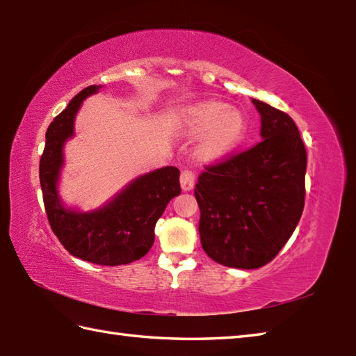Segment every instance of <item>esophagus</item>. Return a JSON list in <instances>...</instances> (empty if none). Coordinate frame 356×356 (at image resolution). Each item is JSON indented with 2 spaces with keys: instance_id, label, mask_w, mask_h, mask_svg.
Masks as SVG:
<instances>
[{
  "instance_id": "34e87169",
  "label": "esophagus",
  "mask_w": 356,
  "mask_h": 356,
  "mask_svg": "<svg viewBox=\"0 0 356 356\" xmlns=\"http://www.w3.org/2000/svg\"><path fill=\"white\" fill-rule=\"evenodd\" d=\"M195 184V174L191 170H185L180 172V186L184 191H191Z\"/></svg>"
}]
</instances>
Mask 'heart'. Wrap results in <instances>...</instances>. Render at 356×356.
Wrapping results in <instances>:
<instances>
[{
	"label": "heart",
	"instance_id": "b5f03b06",
	"mask_svg": "<svg viewBox=\"0 0 356 356\" xmlns=\"http://www.w3.org/2000/svg\"><path fill=\"white\" fill-rule=\"evenodd\" d=\"M182 130L197 136L195 153L203 161H220L231 154L248 131V120L236 107L220 102H202L185 110Z\"/></svg>",
	"mask_w": 356,
	"mask_h": 356
}]
</instances>
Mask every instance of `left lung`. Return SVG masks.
I'll use <instances>...</instances> for the list:
<instances>
[{
	"label": "left lung",
	"mask_w": 356,
	"mask_h": 356,
	"mask_svg": "<svg viewBox=\"0 0 356 356\" xmlns=\"http://www.w3.org/2000/svg\"><path fill=\"white\" fill-rule=\"evenodd\" d=\"M261 142L207 166L195 185L202 248L228 268L257 269L280 252L305 208L307 156L289 115L252 99Z\"/></svg>",
	"instance_id": "1"
}]
</instances>
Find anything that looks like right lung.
<instances>
[{"label":"right lung","instance_id":"1","mask_svg":"<svg viewBox=\"0 0 356 356\" xmlns=\"http://www.w3.org/2000/svg\"><path fill=\"white\" fill-rule=\"evenodd\" d=\"M101 87L82 90L49 125L40 182L51 231L67 251L90 263L118 266L142 259L153 246L157 220L170 200L180 194V171L176 166H163L142 174L92 211L65 207L59 194L64 147L74 136V119L82 102Z\"/></svg>","mask_w":356,"mask_h":356}]
</instances>
